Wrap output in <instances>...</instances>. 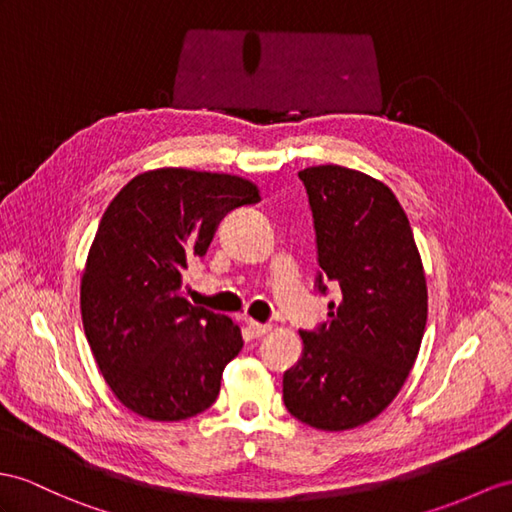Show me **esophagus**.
<instances>
[{
  "mask_svg": "<svg viewBox=\"0 0 512 512\" xmlns=\"http://www.w3.org/2000/svg\"><path fill=\"white\" fill-rule=\"evenodd\" d=\"M247 330L249 334L254 336V339H260V336H265L267 332H271L269 323H258V321H247Z\"/></svg>",
  "mask_w": 512,
  "mask_h": 512,
  "instance_id": "34e87169",
  "label": "esophagus"
}]
</instances>
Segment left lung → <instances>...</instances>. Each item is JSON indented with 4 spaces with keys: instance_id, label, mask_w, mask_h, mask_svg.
I'll return each instance as SVG.
<instances>
[{
    "instance_id": "1",
    "label": "left lung",
    "mask_w": 512,
    "mask_h": 512,
    "mask_svg": "<svg viewBox=\"0 0 512 512\" xmlns=\"http://www.w3.org/2000/svg\"><path fill=\"white\" fill-rule=\"evenodd\" d=\"M313 210L317 291L341 289L328 321L299 330L302 358L284 371L293 417L339 432L378 417L415 365L428 289L404 208L389 186L339 165L299 171Z\"/></svg>"
}]
</instances>
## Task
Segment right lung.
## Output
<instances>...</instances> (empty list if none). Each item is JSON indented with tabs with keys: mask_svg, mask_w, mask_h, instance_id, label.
Here are the masks:
<instances>
[{
	"mask_svg": "<svg viewBox=\"0 0 512 512\" xmlns=\"http://www.w3.org/2000/svg\"><path fill=\"white\" fill-rule=\"evenodd\" d=\"M256 184L228 173L156 169L130 180L99 221L80 308L104 380L132 413L180 421L213 406L241 352L226 315L193 306L182 273L208 252L230 210L256 204Z\"/></svg>",
	"mask_w": 512,
	"mask_h": 512,
	"instance_id": "add662e5",
	"label": "right lung"
}]
</instances>
